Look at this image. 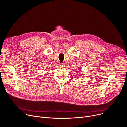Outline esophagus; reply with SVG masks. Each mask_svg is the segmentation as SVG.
<instances>
[{"label":"esophagus","mask_w":127,"mask_h":127,"mask_svg":"<svg viewBox=\"0 0 127 127\" xmlns=\"http://www.w3.org/2000/svg\"><path fill=\"white\" fill-rule=\"evenodd\" d=\"M59 66H60L61 68H64V67H65V63H61L60 64Z\"/></svg>","instance_id":"34e87169"}]
</instances>
